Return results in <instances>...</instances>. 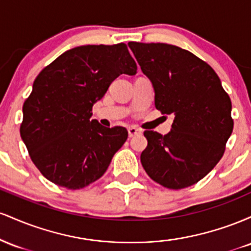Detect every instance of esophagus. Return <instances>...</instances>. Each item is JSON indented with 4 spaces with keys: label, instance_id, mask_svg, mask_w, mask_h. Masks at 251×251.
I'll list each match as a JSON object with an SVG mask.
<instances>
[{
    "label": "esophagus",
    "instance_id": "esophagus-1",
    "mask_svg": "<svg viewBox=\"0 0 251 251\" xmlns=\"http://www.w3.org/2000/svg\"><path fill=\"white\" fill-rule=\"evenodd\" d=\"M138 134H142V129L137 128V127H129L128 128V137L132 138V137H135V135Z\"/></svg>",
    "mask_w": 251,
    "mask_h": 251
}]
</instances>
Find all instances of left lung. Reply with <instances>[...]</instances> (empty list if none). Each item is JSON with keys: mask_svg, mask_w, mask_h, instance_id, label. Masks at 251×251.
Masks as SVG:
<instances>
[{"mask_svg": "<svg viewBox=\"0 0 251 251\" xmlns=\"http://www.w3.org/2000/svg\"><path fill=\"white\" fill-rule=\"evenodd\" d=\"M128 46L152 81L155 108L175 116L168 134L144 132L143 168L164 188L194 185L223 157L234 128L231 100L211 66L191 51L168 43Z\"/></svg>", "mask_w": 251, "mask_h": 251, "instance_id": "left-lung-1", "label": "left lung"}]
</instances>
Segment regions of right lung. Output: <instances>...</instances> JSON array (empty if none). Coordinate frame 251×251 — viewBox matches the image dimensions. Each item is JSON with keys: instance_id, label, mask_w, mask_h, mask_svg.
<instances>
[{"instance_id": "obj_1", "label": "right lung", "mask_w": 251, "mask_h": 251, "mask_svg": "<svg viewBox=\"0 0 251 251\" xmlns=\"http://www.w3.org/2000/svg\"><path fill=\"white\" fill-rule=\"evenodd\" d=\"M135 73L125 43L80 46L40 72L24 103L20 134L43 177L79 190L105 174L128 133L91 120L92 107L120 74Z\"/></svg>"}]
</instances>
